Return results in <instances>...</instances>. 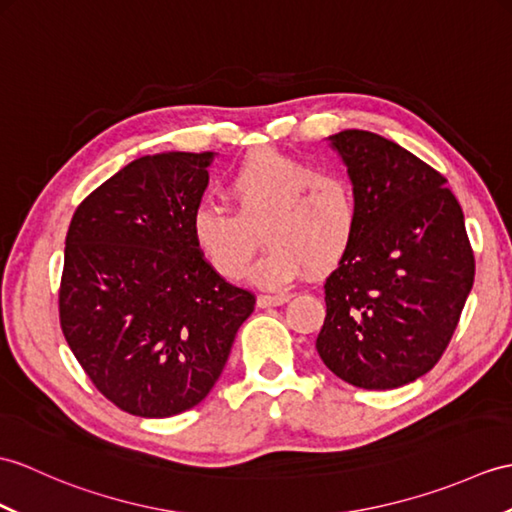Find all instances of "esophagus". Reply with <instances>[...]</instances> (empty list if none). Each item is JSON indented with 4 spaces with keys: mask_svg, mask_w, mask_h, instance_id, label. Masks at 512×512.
I'll return each instance as SVG.
<instances>
[{
    "mask_svg": "<svg viewBox=\"0 0 512 512\" xmlns=\"http://www.w3.org/2000/svg\"><path fill=\"white\" fill-rule=\"evenodd\" d=\"M290 301V294H259L257 305L259 307H272V305H283Z\"/></svg>",
    "mask_w": 512,
    "mask_h": 512,
    "instance_id": "34e87169",
    "label": "esophagus"
}]
</instances>
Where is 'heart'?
I'll return each instance as SVG.
<instances>
[{"label": "heart", "instance_id": "heart-1", "mask_svg": "<svg viewBox=\"0 0 512 512\" xmlns=\"http://www.w3.org/2000/svg\"><path fill=\"white\" fill-rule=\"evenodd\" d=\"M227 196L235 212L198 202L189 220L200 253L227 279H240L251 264V227L259 222L266 251L251 277L264 288H281L305 268L320 272L338 264L358 231L349 178L279 150H257L237 163Z\"/></svg>", "mask_w": 512, "mask_h": 512}]
</instances>
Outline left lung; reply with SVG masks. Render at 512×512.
<instances>
[{
	"instance_id": "1",
	"label": "left lung",
	"mask_w": 512,
	"mask_h": 512,
	"mask_svg": "<svg viewBox=\"0 0 512 512\" xmlns=\"http://www.w3.org/2000/svg\"><path fill=\"white\" fill-rule=\"evenodd\" d=\"M358 200V231L325 281L316 351L366 390L419 379L441 360L473 285L465 216L447 178L368 130L331 135Z\"/></svg>"
}]
</instances>
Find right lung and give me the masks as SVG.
Wrapping results in <instances>:
<instances>
[{"label": "right lung", "instance_id": "obj_1", "mask_svg": "<svg viewBox=\"0 0 512 512\" xmlns=\"http://www.w3.org/2000/svg\"><path fill=\"white\" fill-rule=\"evenodd\" d=\"M216 152L135 159L80 202L58 292L69 349L102 395L144 419L209 395L255 294L224 281L189 220Z\"/></svg>", "mask_w": 512, "mask_h": 512}]
</instances>
